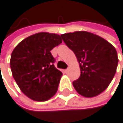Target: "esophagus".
Masks as SVG:
<instances>
[{"label": "esophagus", "instance_id": "esophagus-1", "mask_svg": "<svg viewBox=\"0 0 123 123\" xmlns=\"http://www.w3.org/2000/svg\"><path fill=\"white\" fill-rule=\"evenodd\" d=\"M65 72H66V73H67V72H68V68H66V70H65Z\"/></svg>", "mask_w": 123, "mask_h": 123}]
</instances>
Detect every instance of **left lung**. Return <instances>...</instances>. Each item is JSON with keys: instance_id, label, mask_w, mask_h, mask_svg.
I'll return each instance as SVG.
<instances>
[{"instance_id": "left-lung-1", "label": "left lung", "mask_w": 123, "mask_h": 123, "mask_svg": "<svg viewBox=\"0 0 123 123\" xmlns=\"http://www.w3.org/2000/svg\"><path fill=\"white\" fill-rule=\"evenodd\" d=\"M74 51L80 68V77L73 81L82 96L92 97L102 93L111 82L118 64L115 48L101 37L88 31H75L60 35Z\"/></svg>"}]
</instances>
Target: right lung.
Listing matches in <instances>:
<instances>
[{
    "label": "right lung",
    "mask_w": 123,
    "mask_h": 123,
    "mask_svg": "<svg viewBox=\"0 0 123 123\" xmlns=\"http://www.w3.org/2000/svg\"><path fill=\"white\" fill-rule=\"evenodd\" d=\"M61 43L57 34L40 32L22 40L13 50L12 76L22 92L31 100L46 101L57 92L62 72L55 68L51 51Z\"/></svg>",
    "instance_id": "add662e5"
}]
</instances>
